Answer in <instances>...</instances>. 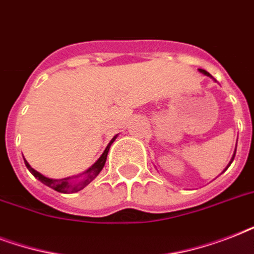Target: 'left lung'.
<instances>
[{"label": "left lung", "instance_id": "8db88e82", "mask_svg": "<svg viewBox=\"0 0 254 254\" xmlns=\"http://www.w3.org/2000/svg\"><path fill=\"white\" fill-rule=\"evenodd\" d=\"M199 72H200V73H203V75H205V76L211 77V79H213V77H212V75H209V72H207V71H205V69H200V68H199ZM213 80H215V79H213ZM215 81H216V80H215ZM236 146H237V143H236ZM235 154H236V150H235V153H233V155H232V159H231V162L228 163V166H227V169H228V167H229V165H231V163H232L233 158H235ZM227 169H225V170H227Z\"/></svg>", "mask_w": 254, "mask_h": 254}]
</instances>
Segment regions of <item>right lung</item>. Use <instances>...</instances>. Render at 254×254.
<instances>
[{
	"instance_id": "obj_1",
	"label": "right lung",
	"mask_w": 254,
	"mask_h": 254,
	"mask_svg": "<svg viewBox=\"0 0 254 254\" xmlns=\"http://www.w3.org/2000/svg\"><path fill=\"white\" fill-rule=\"evenodd\" d=\"M117 135L119 134H116L115 137L111 139V142L108 143V146L105 147V150H104V153L101 154V157H100V158L97 159V161H96V162L93 163L89 169L85 170L83 174L75 175V177L63 178V179H53V178L45 177L43 174H41L39 171H37V170H34L33 167L30 166L29 162L23 158L25 159V165L26 167L29 169L30 173L33 174L38 181H41L43 185L49 186L50 189L55 190V191L62 193H75L77 192V191H80V190L84 189V187H87V186L89 185V183H91V182L93 181L97 175H99L100 171L103 170L104 165H105V162H107L109 147H111L112 143L115 142V139L117 138Z\"/></svg>"
}]
</instances>
